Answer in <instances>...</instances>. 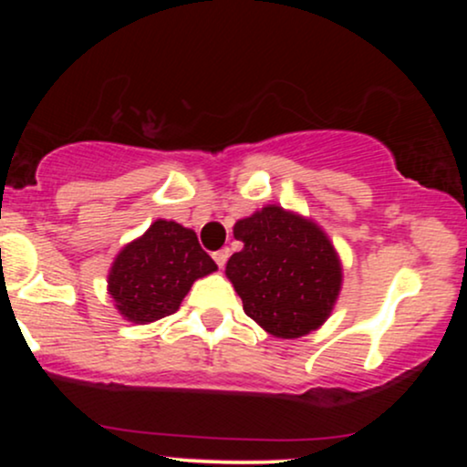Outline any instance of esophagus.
<instances>
[{"instance_id": "1", "label": "esophagus", "mask_w": 467, "mask_h": 467, "mask_svg": "<svg viewBox=\"0 0 467 467\" xmlns=\"http://www.w3.org/2000/svg\"><path fill=\"white\" fill-rule=\"evenodd\" d=\"M228 256H230V250H228V248H222V250L213 252V259H215V264H217L219 267H223V265H226Z\"/></svg>"}]
</instances>
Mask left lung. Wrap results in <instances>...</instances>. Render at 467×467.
I'll return each instance as SVG.
<instances>
[{"instance_id":"left-lung-1","label":"left lung","mask_w":467,"mask_h":467,"mask_svg":"<svg viewBox=\"0 0 467 467\" xmlns=\"http://www.w3.org/2000/svg\"><path fill=\"white\" fill-rule=\"evenodd\" d=\"M244 248L226 276L244 312L283 340L312 334L334 312L342 289L340 256L314 219L267 203L233 228Z\"/></svg>"}]
</instances>
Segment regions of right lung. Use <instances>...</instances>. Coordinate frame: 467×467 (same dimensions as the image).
<instances>
[{
  "label": "right lung",
  "mask_w": 467,
  "mask_h": 467,
  "mask_svg": "<svg viewBox=\"0 0 467 467\" xmlns=\"http://www.w3.org/2000/svg\"><path fill=\"white\" fill-rule=\"evenodd\" d=\"M215 270L217 264L202 250L195 230L155 219L147 233L116 254L107 294L122 318L149 325L178 312L192 283Z\"/></svg>",
  "instance_id": "right-lung-1"
}]
</instances>
